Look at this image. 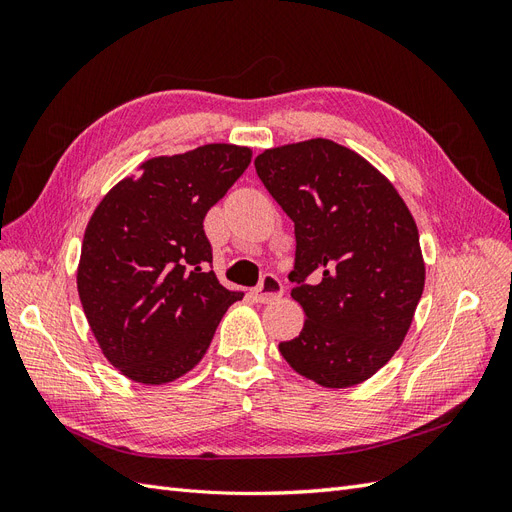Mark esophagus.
Segmentation results:
<instances>
[{
	"mask_svg": "<svg viewBox=\"0 0 512 512\" xmlns=\"http://www.w3.org/2000/svg\"><path fill=\"white\" fill-rule=\"evenodd\" d=\"M254 301L256 303H271V301H277L284 294V286L282 282L277 280L275 275H265L262 277V282L258 284V288H254Z\"/></svg>",
	"mask_w": 512,
	"mask_h": 512,
	"instance_id": "1",
	"label": "esophagus"
}]
</instances>
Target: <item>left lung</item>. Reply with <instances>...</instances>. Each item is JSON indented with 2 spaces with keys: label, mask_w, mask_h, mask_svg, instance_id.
<instances>
[{
  "label": "left lung",
  "mask_w": 512,
  "mask_h": 512,
  "mask_svg": "<svg viewBox=\"0 0 512 512\" xmlns=\"http://www.w3.org/2000/svg\"><path fill=\"white\" fill-rule=\"evenodd\" d=\"M254 166L297 237L290 297L305 322L282 356L327 389L365 382L399 350L425 288L410 209L376 166L329 138L265 149Z\"/></svg>",
  "instance_id": "obj_1"
}]
</instances>
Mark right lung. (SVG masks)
<instances>
[{
  "mask_svg": "<svg viewBox=\"0 0 512 512\" xmlns=\"http://www.w3.org/2000/svg\"><path fill=\"white\" fill-rule=\"evenodd\" d=\"M250 162V147L226 143L151 158L91 215L76 288L102 354L126 378L166 384L188 374L243 299L209 269L203 220Z\"/></svg>",
  "mask_w": 512,
  "mask_h": 512,
  "instance_id": "1",
  "label": "right lung"
}]
</instances>
